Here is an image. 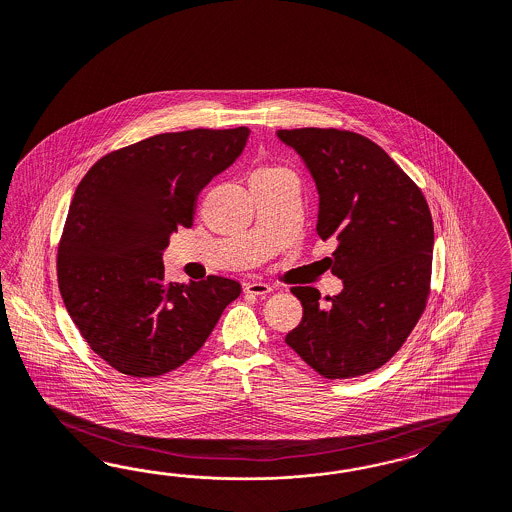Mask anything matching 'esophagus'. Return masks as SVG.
Listing matches in <instances>:
<instances>
[{
  "label": "esophagus",
  "mask_w": 512,
  "mask_h": 512,
  "mask_svg": "<svg viewBox=\"0 0 512 512\" xmlns=\"http://www.w3.org/2000/svg\"><path fill=\"white\" fill-rule=\"evenodd\" d=\"M270 291H272V287L263 281L244 283V293H249V295H268Z\"/></svg>",
  "instance_id": "obj_1"
}]
</instances>
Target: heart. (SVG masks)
<instances>
[{
    "label": "heart",
    "mask_w": 512,
    "mask_h": 512,
    "mask_svg": "<svg viewBox=\"0 0 512 512\" xmlns=\"http://www.w3.org/2000/svg\"><path fill=\"white\" fill-rule=\"evenodd\" d=\"M274 171H283V169H276V167H263V169H259V171L255 172L253 176H257V174H266V172Z\"/></svg>",
    "instance_id": "obj_1"
}]
</instances>
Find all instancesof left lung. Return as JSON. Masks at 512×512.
Instances as JSON below:
<instances>
[{"label": "left lung", "mask_w": 512, "mask_h": 512, "mask_svg": "<svg viewBox=\"0 0 512 512\" xmlns=\"http://www.w3.org/2000/svg\"><path fill=\"white\" fill-rule=\"evenodd\" d=\"M306 161L319 191L317 234L340 295L293 287L304 315L285 343L326 379L387 364L419 323L432 279L434 221L420 187L375 142L334 127L279 129Z\"/></svg>", "instance_id": "left-lung-1"}]
</instances>
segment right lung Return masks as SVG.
<instances>
[{
	"mask_svg": "<svg viewBox=\"0 0 512 512\" xmlns=\"http://www.w3.org/2000/svg\"><path fill=\"white\" fill-rule=\"evenodd\" d=\"M249 129L161 133L103 155L80 180L58 244V287L93 353L129 377L180 368L242 287L172 283L161 251L193 225L195 199L242 154Z\"/></svg>",
	"mask_w": 512,
	"mask_h": 512,
	"instance_id": "obj_1",
	"label": "right lung"
}]
</instances>
